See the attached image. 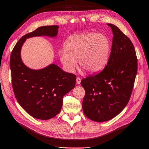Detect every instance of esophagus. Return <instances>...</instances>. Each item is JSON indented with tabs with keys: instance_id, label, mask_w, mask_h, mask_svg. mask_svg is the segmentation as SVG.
Here are the masks:
<instances>
[{
	"instance_id": "1",
	"label": "esophagus",
	"mask_w": 149,
	"mask_h": 149,
	"mask_svg": "<svg viewBox=\"0 0 149 149\" xmlns=\"http://www.w3.org/2000/svg\"><path fill=\"white\" fill-rule=\"evenodd\" d=\"M81 79L80 78V77H77V81H76V83H77V85H80L81 84Z\"/></svg>"
}]
</instances>
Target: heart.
<instances>
[{"label":"heart","mask_w":149,"mask_h":149,"mask_svg":"<svg viewBox=\"0 0 149 149\" xmlns=\"http://www.w3.org/2000/svg\"><path fill=\"white\" fill-rule=\"evenodd\" d=\"M110 51V41L104 34L84 33L68 38L59 56L68 72H74L79 60L81 67L90 73H97L105 68Z\"/></svg>","instance_id":"1"}]
</instances>
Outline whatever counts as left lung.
<instances>
[{"label": "left lung", "mask_w": 149, "mask_h": 149, "mask_svg": "<svg viewBox=\"0 0 149 149\" xmlns=\"http://www.w3.org/2000/svg\"><path fill=\"white\" fill-rule=\"evenodd\" d=\"M107 25L113 37L107 65L101 72L81 82L85 90L83 113L97 122L108 121L125 108L132 94L138 68L135 49L130 39L116 25Z\"/></svg>", "instance_id": "left-lung-1"}]
</instances>
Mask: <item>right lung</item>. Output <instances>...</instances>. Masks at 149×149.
Here are the masks:
<instances>
[{
  "label": "right lung",
  "instance_id": "add662e5",
  "mask_svg": "<svg viewBox=\"0 0 149 149\" xmlns=\"http://www.w3.org/2000/svg\"><path fill=\"white\" fill-rule=\"evenodd\" d=\"M58 28V25L38 27L23 36L10 54V68L15 96L23 109L36 119L47 120L59 113L63 97L74 88L77 78L54 64L39 70L28 68L21 60V48L27 38L56 37Z\"/></svg>",
  "mask_w": 149,
  "mask_h": 149
}]
</instances>
